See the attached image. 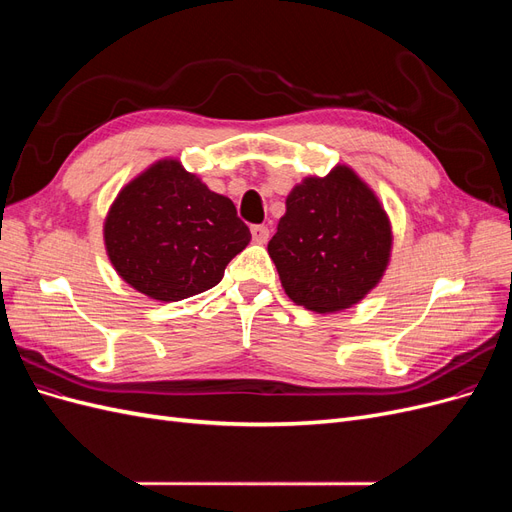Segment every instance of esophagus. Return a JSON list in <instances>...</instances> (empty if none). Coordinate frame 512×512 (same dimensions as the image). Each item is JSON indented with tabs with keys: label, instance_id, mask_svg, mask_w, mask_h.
I'll return each mask as SVG.
<instances>
[{
	"label": "esophagus",
	"instance_id": "esophagus-1",
	"mask_svg": "<svg viewBox=\"0 0 512 512\" xmlns=\"http://www.w3.org/2000/svg\"><path fill=\"white\" fill-rule=\"evenodd\" d=\"M252 239H254V243H258V245H262V243H267L269 241V228L267 226H252Z\"/></svg>",
	"mask_w": 512,
	"mask_h": 512
}]
</instances>
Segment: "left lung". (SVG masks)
Instances as JSON below:
<instances>
[{"label": "left lung", "mask_w": 512, "mask_h": 512, "mask_svg": "<svg viewBox=\"0 0 512 512\" xmlns=\"http://www.w3.org/2000/svg\"><path fill=\"white\" fill-rule=\"evenodd\" d=\"M269 256L292 303L342 312L374 290L391 262L389 213L354 168L305 177L286 198Z\"/></svg>", "instance_id": "8db88e82"}]
</instances>
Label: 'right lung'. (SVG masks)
Masks as SVG:
<instances>
[{"mask_svg":"<svg viewBox=\"0 0 512 512\" xmlns=\"http://www.w3.org/2000/svg\"><path fill=\"white\" fill-rule=\"evenodd\" d=\"M104 247L123 282L153 301H181L220 284L252 235L228 196L177 158H162L119 190Z\"/></svg>","mask_w":512,"mask_h":512,"instance_id":"right-lung-1","label":"right lung"}]
</instances>
